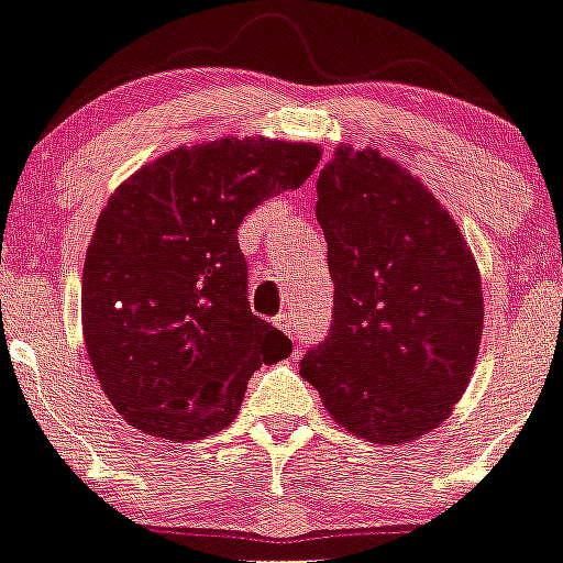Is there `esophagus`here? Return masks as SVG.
I'll use <instances>...</instances> for the list:
<instances>
[{"mask_svg": "<svg viewBox=\"0 0 563 563\" xmlns=\"http://www.w3.org/2000/svg\"><path fill=\"white\" fill-rule=\"evenodd\" d=\"M276 324H279V330L287 332V335L298 343V324H295L292 313H279V317H276Z\"/></svg>", "mask_w": 563, "mask_h": 563, "instance_id": "1", "label": "esophagus"}]
</instances>
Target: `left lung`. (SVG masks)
Wrapping results in <instances>:
<instances>
[{
  "label": "left lung",
  "mask_w": 563,
  "mask_h": 563,
  "mask_svg": "<svg viewBox=\"0 0 563 563\" xmlns=\"http://www.w3.org/2000/svg\"><path fill=\"white\" fill-rule=\"evenodd\" d=\"M332 328L300 362L338 427L378 445L432 432L483 335L481 271L449 209L378 150L338 147L317 179Z\"/></svg>",
  "instance_id": "obj_1"
}]
</instances>
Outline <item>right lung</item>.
Masks as SVG:
<instances>
[{
	"mask_svg": "<svg viewBox=\"0 0 563 563\" xmlns=\"http://www.w3.org/2000/svg\"><path fill=\"white\" fill-rule=\"evenodd\" d=\"M319 158L308 142L225 136L172 150L112 192L86 252L82 338L131 427L177 443L220 432L252 373L292 352L252 313L239 225Z\"/></svg>",
	"mask_w": 563,
	"mask_h": 563,
	"instance_id": "add662e5",
	"label": "right lung"
}]
</instances>
